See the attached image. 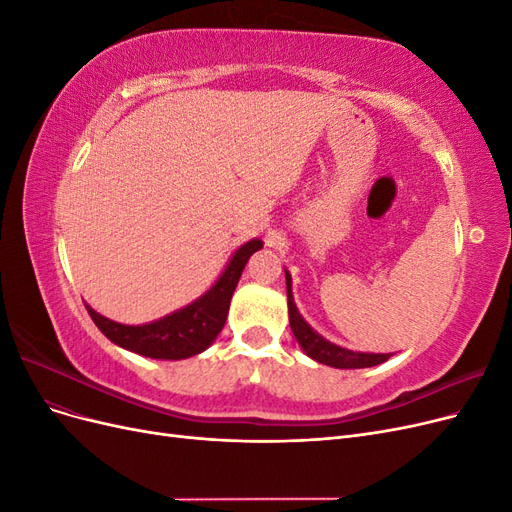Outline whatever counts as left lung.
<instances>
[{"mask_svg":"<svg viewBox=\"0 0 512 512\" xmlns=\"http://www.w3.org/2000/svg\"><path fill=\"white\" fill-rule=\"evenodd\" d=\"M286 288H288V314H290V329L297 337V342L301 348L307 352V356H312L314 361L322 365H331L337 369H361V367H374L384 363L391 354H365V352H352L346 348H339L327 339H322L309 324L301 318L297 305L292 301V292H290V275L286 271Z\"/></svg>","mask_w":512,"mask_h":512,"instance_id":"1","label":"left lung"}]
</instances>
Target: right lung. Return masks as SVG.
Segmentation results:
<instances>
[{
    "instance_id": "obj_1",
    "label": "right lung",
    "mask_w": 512,
    "mask_h": 512,
    "mask_svg": "<svg viewBox=\"0 0 512 512\" xmlns=\"http://www.w3.org/2000/svg\"><path fill=\"white\" fill-rule=\"evenodd\" d=\"M260 247L262 243L256 239L239 247L220 280L215 282L203 299L151 324L128 327V324H119L96 314L89 305L85 307L91 320L96 322V327L117 346L149 356V359H188V356L209 348L213 339L224 329L232 292L239 284L247 260Z\"/></svg>"
}]
</instances>
